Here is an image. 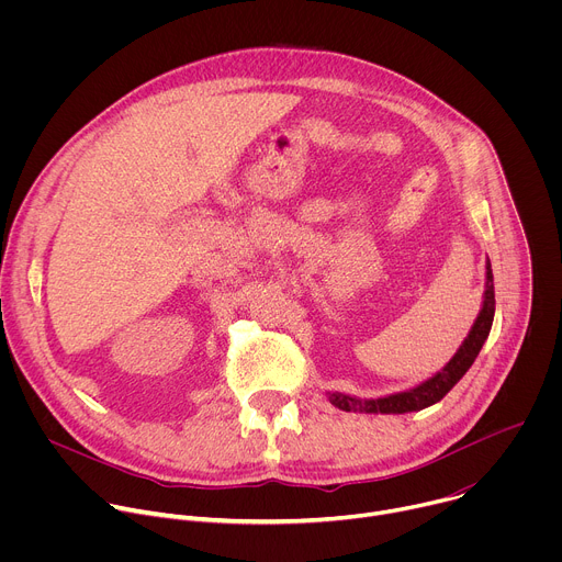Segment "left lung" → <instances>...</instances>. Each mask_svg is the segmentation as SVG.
Returning <instances> with one entry per match:
<instances>
[{"mask_svg": "<svg viewBox=\"0 0 562 562\" xmlns=\"http://www.w3.org/2000/svg\"><path fill=\"white\" fill-rule=\"evenodd\" d=\"M485 293H483V306H480V313L475 317V323L471 331L467 334L464 342L460 349L453 353V358L431 378L425 382L407 389V391H397L389 393L382 397H356L347 395L340 391H329V403L342 412H353V414H409V412H420L427 409L440 400L458 384V380L469 371L473 360L477 358L480 349H483L485 340L490 338L492 325H494V313H496V297H494V273H492V262L487 260V276H485Z\"/></svg>", "mask_w": 562, "mask_h": 562, "instance_id": "8db88e82", "label": "left lung"}]
</instances>
